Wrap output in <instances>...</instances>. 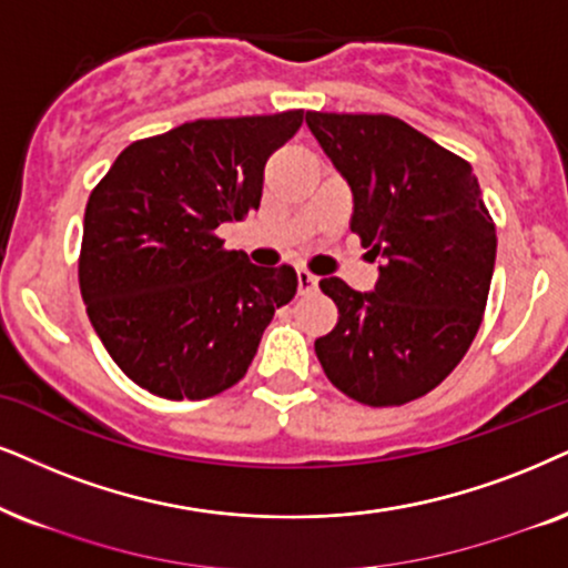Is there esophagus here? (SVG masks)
<instances>
[{
	"label": "esophagus",
	"instance_id": "1",
	"mask_svg": "<svg viewBox=\"0 0 568 568\" xmlns=\"http://www.w3.org/2000/svg\"><path fill=\"white\" fill-rule=\"evenodd\" d=\"M296 275H298V293L317 291V285H320V277L317 275H312V272L304 270V267H301Z\"/></svg>",
	"mask_w": 568,
	"mask_h": 568
}]
</instances>
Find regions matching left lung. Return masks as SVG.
Segmentation results:
<instances>
[{"instance_id":"1","label":"left lung","mask_w":568,"mask_h":568,"mask_svg":"<svg viewBox=\"0 0 568 568\" xmlns=\"http://www.w3.org/2000/svg\"><path fill=\"white\" fill-rule=\"evenodd\" d=\"M354 193L351 231L379 256L375 291L320 280L337 325L314 351L329 383L400 406L443 383L475 341L495 267V225L471 164L390 114L306 112Z\"/></svg>"}]
</instances>
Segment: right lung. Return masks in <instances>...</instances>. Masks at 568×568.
<instances>
[{
	"instance_id": "right-lung-1",
	"label": "right lung",
	"mask_w": 568,
	"mask_h": 568,
	"mask_svg": "<svg viewBox=\"0 0 568 568\" xmlns=\"http://www.w3.org/2000/svg\"><path fill=\"white\" fill-rule=\"evenodd\" d=\"M304 110L193 120L133 141L91 191L78 280L106 354L143 390L217 396L246 375L296 270L256 267L217 227L260 210L264 164Z\"/></svg>"
}]
</instances>
